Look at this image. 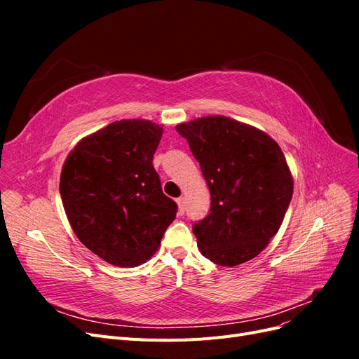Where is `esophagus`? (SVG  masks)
<instances>
[{
    "label": "esophagus",
    "instance_id": "esophagus-1",
    "mask_svg": "<svg viewBox=\"0 0 359 359\" xmlns=\"http://www.w3.org/2000/svg\"><path fill=\"white\" fill-rule=\"evenodd\" d=\"M177 203H178V211H180V214H182L184 210H186V199H184V198H178V199H177Z\"/></svg>",
    "mask_w": 359,
    "mask_h": 359
}]
</instances>
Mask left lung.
Returning a JSON list of instances; mask_svg holds the SVG:
<instances>
[{"instance_id": "1", "label": "left lung", "mask_w": 359, "mask_h": 359, "mask_svg": "<svg viewBox=\"0 0 359 359\" xmlns=\"http://www.w3.org/2000/svg\"><path fill=\"white\" fill-rule=\"evenodd\" d=\"M211 193L210 214L193 223L202 255L222 266L256 257L285 219L293 180L283 151L256 127L223 115L178 124Z\"/></svg>"}]
</instances>
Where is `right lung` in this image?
Masks as SVG:
<instances>
[{
	"label": "right lung",
	"instance_id": "1",
	"mask_svg": "<svg viewBox=\"0 0 359 359\" xmlns=\"http://www.w3.org/2000/svg\"><path fill=\"white\" fill-rule=\"evenodd\" d=\"M161 135L147 119L115 121L83 137L64 161L60 193L72 229L107 264H144L175 220L178 206L153 166Z\"/></svg>",
	"mask_w": 359,
	"mask_h": 359
}]
</instances>
